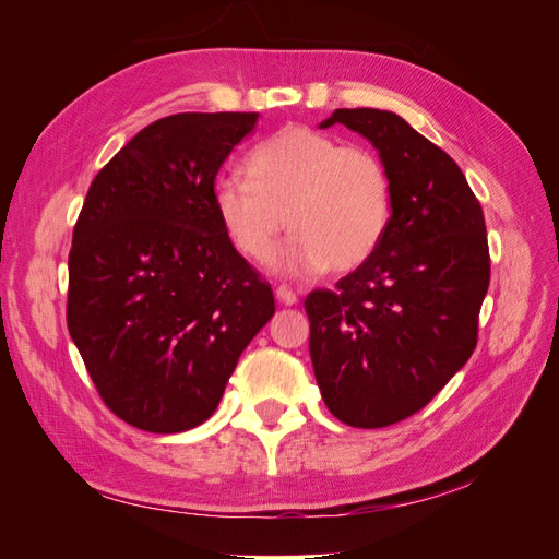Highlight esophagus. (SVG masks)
<instances>
[{
  "instance_id": "1",
  "label": "esophagus",
  "mask_w": 559,
  "mask_h": 559,
  "mask_svg": "<svg viewBox=\"0 0 559 559\" xmlns=\"http://www.w3.org/2000/svg\"><path fill=\"white\" fill-rule=\"evenodd\" d=\"M275 296H277V300L282 302V306H296V302H298V294L294 289H289V286H284V284L277 286Z\"/></svg>"
}]
</instances>
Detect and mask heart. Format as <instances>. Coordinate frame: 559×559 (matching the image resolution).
Returning <instances> with one entry per match:
<instances>
[{"mask_svg": "<svg viewBox=\"0 0 559 559\" xmlns=\"http://www.w3.org/2000/svg\"><path fill=\"white\" fill-rule=\"evenodd\" d=\"M247 179L214 183V212L230 245L265 261L289 222L296 233L273 261L277 273L352 270L373 257L392 222V179L361 146L306 126H286L251 148Z\"/></svg>", "mask_w": 559, "mask_h": 559, "instance_id": "obj_1", "label": "heart"}]
</instances>
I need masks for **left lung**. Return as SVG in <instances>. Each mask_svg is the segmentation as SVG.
Segmentation results:
<instances>
[{
  "label": "left lung",
  "mask_w": 559,
  "mask_h": 559,
  "mask_svg": "<svg viewBox=\"0 0 559 559\" xmlns=\"http://www.w3.org/2000/svg\"><path fill=\"white\" fill-rule=\"evenodd\" d=\"M376 146L392 179V222L373 257L306 298L310 357L326 408L380 429L441 392L478 343L489 286L485 216L443 148L394 111L335 109Z\"/></svg>",
  "instance_id": "obj_1"
}]
</instances>
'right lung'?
Listing matches in <instances>:
<instances>
[{
    "label": "right lung",
    "instance_id": "add662e5",
    "mask_svg": "<svg viewBox=\"0 0 559 559\" xmlns=\"http://www.w3.org/2000/svg\"><path fill=\"white\" fill-rule=\"evenodd\" d=\"M259 114H175L93 179L74 226L67 326L114 415L179 433L216 411L242 349L275 314L228 240L214 181Z\"/></svg>",
    "mask_w": 559,
    "mask_h": 559
}]
</instances>
